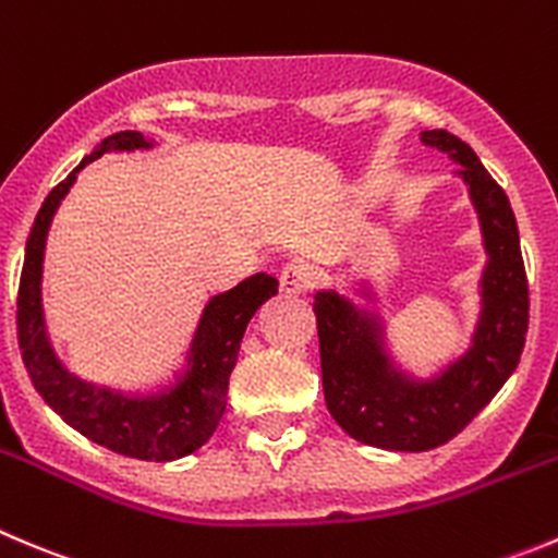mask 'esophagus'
<instances>
[{"label": "esophagus", "instance_id": "1", "mask_svg": "<svg viewBox=\"0 0 558 558\" xmlns=\"http://www.w3.org/2000/svg\"><path fill=\"white\" fill-rule=\"evenodd\" d=\"M313 286V272L307 264H286L283 272H280V289L286 291V294H305L307 289Z\"/></svg>", "mask_w": 558, "mask_h": 558}]
</instances>
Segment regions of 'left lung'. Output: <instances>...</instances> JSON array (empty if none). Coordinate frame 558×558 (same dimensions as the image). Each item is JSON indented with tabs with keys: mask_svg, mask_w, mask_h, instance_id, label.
I'll use <instances>...</instances> for the list:
<instances>
[{
	"mask_svg": "<svg viewBox=\"0 0 558 558\" xmlns=\"http://www.w3.org/2000/svg\"><path fill=\"white\" fill-rule=\"evenodd\" d=\"M420 138L461 166L456 174L466 182L483 231L488 262L469 349L430 378H416L387 351L378 311L335 289L318 291L313 302L329 414L351 439L398 452L434 450L461 434L512 376L529 329V283L510 198L458 135L425 130ZM360 294L376 302L371 286L362 283Z\"/></svg>",
	"mask_w": 558,
	"mask_h": 558,
	"instance_id": "obj_1",
	"label": "left lung"
}]
</instances>
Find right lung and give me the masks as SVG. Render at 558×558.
<instances>
[{"label":"right lung","mask_w":558,"mask_h":558,"mask_svg":"<svg viewBox=\"0 0 558 558\" xmlns=\"http://www.w3.org/2000/svg\"><path fill=\"white\" fill-rule=\"evenodd\" d=\"M153 147L155 142H147L135 130L108 135L70 171L68 180L48 193L26 240L15 316L21 356L32 384L70 428L119 456L163 463L191 456L215 434L226 411L229 376L236 365L242 335L253 313L278 294V280L267 272H256L234 289L209 296L193 332L185 367L177 373L174 384H166L158 392L128 395L122 389L100 387L62 365L48 338L43 313V256L53 215L73 187L75 174L92 160L108 153Z\"/></svg>","instance_id":"1"}]
</instances>
